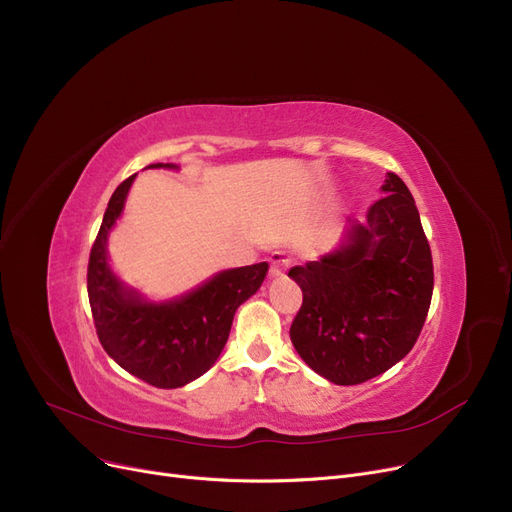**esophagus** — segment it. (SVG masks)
<instances>
[{
    "label": "esophagus",
    "instance_id": "esophagus-1",
    "mask_svg": "<svg viewBox=\"0 0 512 512\" xmlns=\"http://www.w3.org/2000/svg\"><path fill=\"white\" fill-rule=\"evenodd\" d=\"M270 278L274 280V278H282L284 274H286V270H288V257L284 255V253H280V251H276V253H272V257H270Z\"/></svg>",
    "mask_w": 512,
    "mask_h": 512
}]
</instances>
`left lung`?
<instances>
[{
	"label": "left lung",
	"instance_id": "obj_1",
	"mask_svg": "<svg viewBox=\"0 0 512 512\" xmlns=\"http://www.w3.org/2000/svg\"><path fill=\"white\" fill-rule=\"evenodd\" d=\"M382 193L340 245L288 272L303 290L290 340L336 386L363 384L405 359L432 303V251L415 199L394 172Z\"/></svg>",
	"mask_w": 512,
	"mask_h": 512
}]
</instances>
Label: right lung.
Returning <instances> with one entry per match:
<instances>
[{
	"mask_svg": "<svg viewBox=\"0 0 512 512\" xmlns=\"http://www.w3.org/2000/svg\"><path fill=\"white\" fill-rule=\"evenodd\" d=\"M147 168L180 170L174 164ZM137 174L107 203L89 257L87 290L99 342L122 369L157 388H180L201 378L222 355L236 309L261 288L267 265L255 263L213 274L166 301H151L126 284L110 263V238Z\"/></svg>",
	"mask_w": 512,
	"mask_h": 512,
	"instance_id": "obj_1",
	"label": "right lung"
}]
</instances>
